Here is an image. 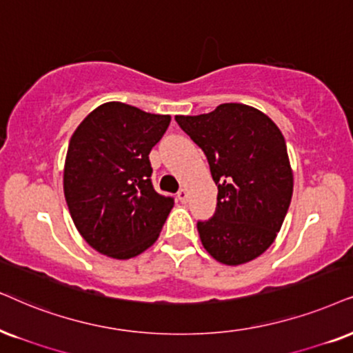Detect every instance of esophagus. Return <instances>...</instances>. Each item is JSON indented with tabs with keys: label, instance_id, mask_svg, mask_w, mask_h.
Listing matches in <instances>:
<instances>
[{
	"label": "esophagus",
	"instance_id": "obj_1",
	"mask_svg": "<svg viewBox=\"0 0 353 353\" xmlns=\"http://www.w3.org/2000/svg\"><path fill=\"white\" fill-rule=\"evenodd\" d=\"M177 199H179L182 203H185L187 199H189V192H187L185 189H181L179 192H177Z\"/></svg>",
	"mask_w": 353,
	"mask_h": 353
}]
</instances>
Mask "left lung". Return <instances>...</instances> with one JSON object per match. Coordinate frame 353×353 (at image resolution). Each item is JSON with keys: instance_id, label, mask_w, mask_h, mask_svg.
I'll return each mask as SVG.
<instances>
[{"instance_id": "1", "label": "left lung", "mask_w": 353, "mask_h": 353, "mask_svg": "<svg viewBox=\"0 0 353 353\" xmlns=\"http://www.w3.org/2000/svg\"><path fill=\"white\" fill-rule=\"evenodd\" d=\"M176 122L202 148L218 185L215 215L197 223L203 248L226 265L254 261L272 246L292 202L282 132L264 112L236 102Z\"/></svg>"}]
</instances>
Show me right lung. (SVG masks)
I'll return each mask as SVG.
<instances>
[{"label": "right lung", "mask_w": 353, "mask_h": 353, "mask_svg": "<svg viewBox=\"0 0 353 353\" xmlns=\"http://www.w3.org/2000/svg\"><path fill=\"white\" fill-rule=\"evenodd\" d=\"M171 115L123 102L96 107L74 130L66 151L63 192L84 241L112 259L137 257L153 246L174 207L151 184L150 151Z\"/></svg>", "instance_id": "1"}]
</instances>
